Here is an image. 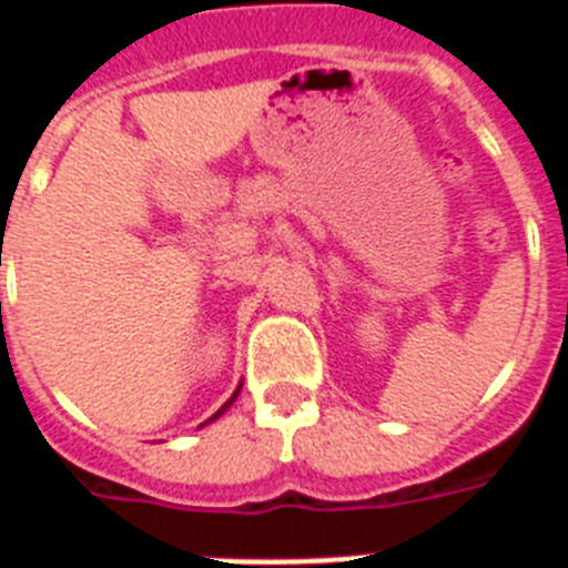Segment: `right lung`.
<instances>
[{
  "label": "right lung",
  "instance_id": "1",
  "mask_svg": "<svg viewBox=\"0 0 568 568\" xmlns=\"http://www.w3.org/2000/svg\"><path fill=\"white\" fill-rule=\"evenodd\" d=\"M239 393H241V386H239V389H235V393H233V398H230V400H227V404H224V406H222V409H219V413H215V415H222V413H224V409H227V406H230V404H233V400H235V398H239ZM215 415H213V418H215Z\"/></svg>",
  "mask_w": 568,
  "mask_h": 568
}]
</instances>
